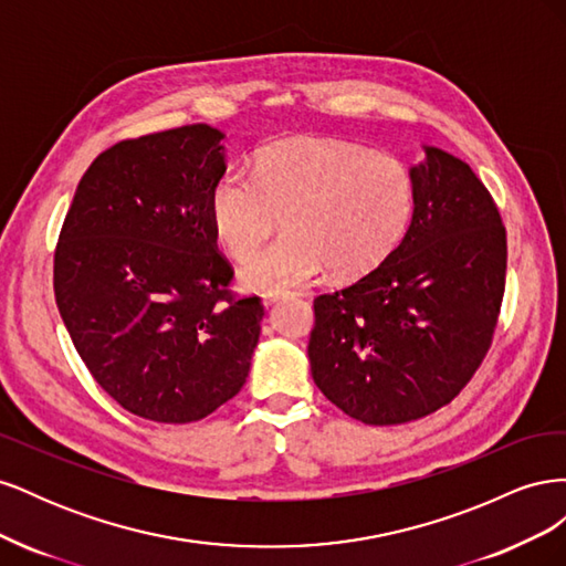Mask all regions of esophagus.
<instances>
[{
  "label": "esophagus",
  "instance_id": "34e87169",
  "mask_svg": "<svg viewBox=\"0 0 566 566\" xmlns=\"http://www.w3.org/2000/svg\"><path fill=\"white\" fill-rule=\"evenodd\" d=\"M279 300H283V293H264V295H262V304H264V306L276 304Z\"/></svg>",
  "mask_w": 566,
  "mask_h": 566
}]
</instances>
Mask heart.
<instances>
[{"mask_svg":"<svg viewBox=\"0 0 566 566\" xmlns=\"http://www.w3.org/2000/svg\"><path fill=\"white\" fill-rule=\"evenodd\" d=\"M416 208V179L391 153L328 136H297L260 150L254 172L231 167L210 191V221L235 260L286 214L289 233L241 269L262 293L366 276L401 243Z\"/></svg>","mask_w":566,"mask_h":566,"instance_id":"obj_1","label":"heart"}]
</instances>
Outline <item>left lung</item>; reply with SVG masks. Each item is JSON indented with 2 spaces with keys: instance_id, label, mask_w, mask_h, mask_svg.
Returning a JSON list of instances; mask_svg holds the SVG:
<instances>
[{
  "instance_id": "obj_1",
  "label": "left lung",
  "mask_w": 566,
  "mask_h": 566,
  "mask_svg": "<svg viewBox=\"0 0 566 566\" xmlns=\"http://www.w3.org/2000/svg\"><path fill=\"white\" fill-rule=\"evenodd\" d=\"M410 167L413 219L387 260L314 300L316 387L366 424H401L458 397L491 347L507 241L468 163L437 146Z\"/></svg>"
}]
</instances>
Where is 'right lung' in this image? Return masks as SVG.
Listing matches in <instances>:
<instances>
[{"mask_svg": "<svg viewBox=\"0 0 566 566\" xmlns=\"http://www.w3.org/2000/svg\"><path fill=\"white\" fill-rule=\"evenodd\" d=\"M224 134L186 125L104 150L80 179L54 254L61 318L129 413L196 422L233 399L260 339V297L229 290L210 191Z\"/></svg>", "mask_w": 566, "mask_h": 566, "instance_id": "1", "label": "right lung"}]
</instances>
